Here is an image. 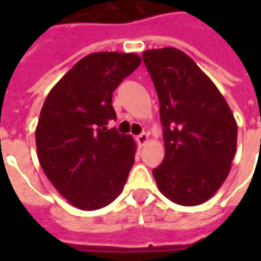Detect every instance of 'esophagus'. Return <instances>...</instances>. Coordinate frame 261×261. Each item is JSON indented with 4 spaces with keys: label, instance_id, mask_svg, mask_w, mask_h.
<instances>
[{
    "label": "esophagus",
    "instance_id": "esophagus-1",
    "mask_svg": "<svg viewBox=\"0 0 261 261\" xmlns=\"http://www.w3.org/2000/svg\"><path fill=\"white\" fill-rule=\"evenodd\" d=\"M137 144L140 145V147H142V145H145L148 142V140H149V136H148V133H141L140 136H137Z\"/></svg>",
    "mask_w": 261,
    "mask_h": 261
}]
</instances>
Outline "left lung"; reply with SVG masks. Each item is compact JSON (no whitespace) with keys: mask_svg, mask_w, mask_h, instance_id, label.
<instances>
[{"mask_svg":"<svg viewBox=\"0 0 261 261\" xmlns=\"http://www.w3.org/2000/svg\"><path fill=\"white\" fill-rule=\"evenodd\" d=\"M159 99L165 158L152 170L170 201L192 207L217 193L236 152L238 125L218 88L186 53L173 47L142 53Z\"/></svg>","mask_w":261,"mask_h":261,"instance_id":"8db88e82","label":"left lung"}]
</instances>
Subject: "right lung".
<instances>
[{
    "label": "right lung",
    "instance_id": "1",
    "mask_svg": "<svg viewBox=\"0 0 261 261\" xmlns=\"http://www.w3.org/2000/svg\"><path fill=\"white\" fill-rule=\"evenodd\" d=\"M140 64L134 53L89 54L44 100L36 127L37 158L56 190L80 210L110 204L134 165L133 137L106 125L116 119L113 91Z\"/></svg>",
    "mask_w": 261,
    "mask_h": 261
}]
</instances>
